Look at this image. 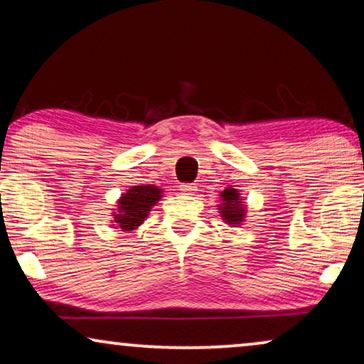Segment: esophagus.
Segmentation results:
<instances>
[{
  "mask_svg": "<svg viewBox=\"0 0 364 364\" xmlns=\"http://www.w3.org/2000/svg\"><path fill=\"white\" fill-rule=\"evenodd\" d=\"M181 191L183 193H187V196H193V193H196V191H197V187L193 186V183H182Z\"/></svg>",
  "mask_w": 364,
  "mask_h": 364,
  "instance_id": "obj_1",
  "label": "esophagus"
}]
</instances>
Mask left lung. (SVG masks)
Returning a JSON list of instances; mask_svg holds the SVG:
<instances>
[{"label": "left lung", "mask_w": 364, "mask_h": 364, "mask_svg": "<svg viewBox=\"0 0 364 364\" xmlns=\"http://www.w3.org/2000/svg\"><path fill=\"white\" fill-rule=\"evenodd\" d=\"M220 198L222 203L218 205V210H220L223 220L228 225H240L243 218H245V207H243V200L237 188H225V191L220 192Z\"/></svg>", "instance_id": "left-lung-1"}]
</instances>
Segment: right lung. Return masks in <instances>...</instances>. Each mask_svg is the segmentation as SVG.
Here are the masks:
<instances>
[{
  "instance_id": "obj_1",
  "label": "right lung",
  "mask_w": 364,
  "mask_h": 364,
  "mask_svg": "<svg viewBox=\"0 0 364 364\" xmlns=\"http://www.w3.org/2000/svg\"><path fill=\"white\" fill-rule=\"evenodd\" d=\"M162 188L156 186H134L117 200V208L112 213L114 223L122 232H131L146 220L151 208L161 200Z\"/></svg>"
}]
</instances>
